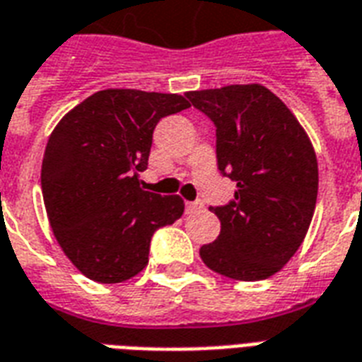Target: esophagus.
Returning a JSON list of instances; mask_svg holds the SVG:
<instances>
[{
    "instance_id": "1",
    "label": "esophagus",
    "mask_w": 362,
    "mask_h": 362,
    "mask_svg": "<svg viewBox=\"0 0 362 362\" xmlns=\"http://www.w3.org/2000/svg\"><path fill=\"white\" fill-rule=\"evenodd\" d=\"M199 209H203V202H188V203H186V213H188V215H192V213H195V211H199Z\"/></svg>"
}]
</instances>
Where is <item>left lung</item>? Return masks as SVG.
<instances>
[{"label":"left lung","instance_id":"1","mask_svg":"<svg viewBox=\"0 0 362 362\" xmlns=\"http://www.w3.org/2000/svg\"><path fill=\"white\" fill-rule=\"evenodd\" d=\"M189 103L216 128V167L238 192L213 213L221 234L199 249L222 276L257 282L296 253L309 230L318 167L307 134L282 99L264 86L188 92Z\"/></svg>","mask_w":362,"mask_h":362}]
</instances>
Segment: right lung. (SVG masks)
I'll return each mask as SVG.
<instances>
[{
    "label": "right lung",
    "instance_id": "right-lung-1",
    "mask_svg": "<svg viewBox=\"0 0 362 362\" xmlns=\"http://www.w3.org/2000/svg\"><path fill=\"white\" fill-rule=\"evenodd\" d=\"M176 93L103 90L65 115L49 136L42 194L59 245L93 282L136 276L149 261L151 238L178 221V195L144 192L153 130L188 109Z\"/></svg>",
    "mask_w": 362,
    "mask_h": 362
}]
</instances>
